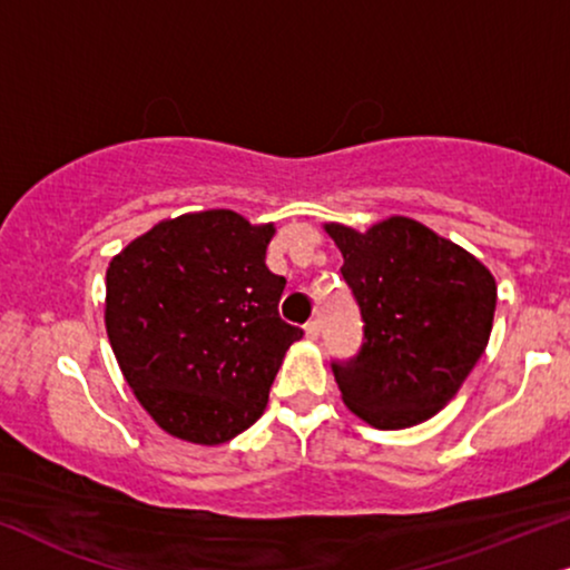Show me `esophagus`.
<instances>
[{
  "instance_id": "1",
  "label": "esophagus",
  "mask_w": 570,
  "mask_h": 570,
  "mask_svg": "<svg viewBox=\"0 0 570 570\" xmlns=\"http://www.w3.org/2000/svg\"><path fill=\"white\" fill-rule=\"evenodd\" d=\"M306 338H312V341L320 338V320H308L306 322Z\"/></svg>"
}]
</instances>
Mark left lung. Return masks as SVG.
Listing matches in <instances>:
<instances>
[{
    "instance_id": "left-lung-1",
    "label": "left lung",
    "mask_w": 570,
    "mask_h": 570,
    "mask_svg": "<svg viewBox=\"0 0 570 570\" xmlns=\"http://www.w3.org/2000/svg\"><path fill=\"white\" fill-rule=\"evenodd\" d=\"M362 314V346L333 360L348 410L383 431L433 417L481 360L497 283L479 258L420 222L393 216L362 232L327 224Z\"/></svg>"
}]
</instances>
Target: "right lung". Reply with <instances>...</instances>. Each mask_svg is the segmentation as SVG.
<instances>
[{"label":"right lung","instance_id":"1","mask_svg":"<svg viewBox=\"0 0 570 570\" xmlns=\"http://www.w3.org/2000/svg\"><path fill=\"white\" fill-rule=\"evenodd\" d=\"M272 235L235 210H200L156 224L108 266L105 327L118 367L177 439L214 446L256 423L304 335L279 317Z\"/></svg>","mask_w":570,"mask_h":570}]
</instances>
